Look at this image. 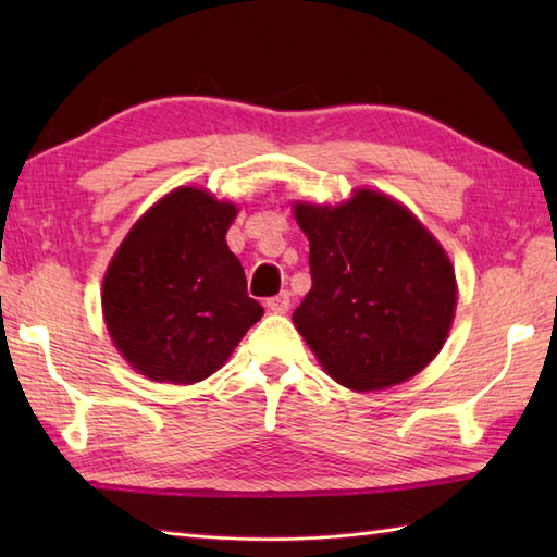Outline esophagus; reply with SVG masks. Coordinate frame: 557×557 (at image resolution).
<instances>
[{"mask_svg": "<svg viewBox=\"0 0 557 557\" xmlns=\"http://www.w3.org/2000/svg\"><path fill=\"white\" fill-rule=\"evenodd\" d=\"M289 292H280L277 297H270L268 299V309L272 311V313H287V309H289Z\"/></svg>", "mask_w": 557, "mask_h": 557, "instance_id": "1", "label": "esophagus"}]
</instances>
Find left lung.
Listing matches in <instances>:
<instances>
[{"label":"left lung","mask_w":557,"mask_h":557,"mask_svg":"<svg viewBox=\"0 0 557 557\" xmlns=\"http://www.w3.org/2000/svg\"><path fill=\"white\" fill-rule=\"evenodd\" d=\"M309 236L311 292L292 321L339 385L371 393L433 361L453 325L455 270L395 200L357 191L337 208H294Z\"/></svg>","instance_id":"1"}]
</instances>
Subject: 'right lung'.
<instances>
[{
	"mask_svg": "<svg viewBox=\"0 0 557 557\" xmlns=\"http://www.w3.org/2000/svg\"><path fill=\"white\" fill-rule=\"evenodd\" d=\"M234 215L232 203L182 186L114 253L102 282L104 323L122 357L150 381H203L263 315L224 242Z\"/></svg>",
	"mask_w": 557,
	"mask_h": 557,
	"instance_id": "1",
	"label": "right lung"
}]
</instances>
